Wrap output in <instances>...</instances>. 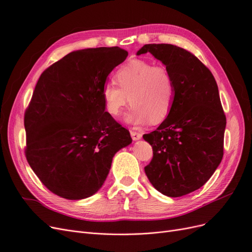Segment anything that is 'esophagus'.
<instances>
[{
  "label": "esophagus",
  "instance_id": "34e87169",
  "mask_svg": "<svg viewBox=\"0 0 252 252\" xmlns=\"http://www.w3.org/2000/svg\"><path fill=\"white\" fill-rule=\"evenodd\" d=\"M131 136H132V139L134 141H137V140H140L142 137V134L139 132H136V131H131Z\"/></svg>",
  "mask_w": 252,
  "mask_h": 252
}]
</instances>
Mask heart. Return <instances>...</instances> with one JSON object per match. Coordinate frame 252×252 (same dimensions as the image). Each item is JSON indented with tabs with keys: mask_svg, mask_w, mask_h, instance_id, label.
<instances>
[{
	"mask_svg": "<svg viewBox=\"0 0 252 252\" xmlns=\"http://www.w3.org/2000/svg\"><path fill=\"white\" fill-rule=\"evenodd\" d=\"M115 78L119 86L107 82L101 89L110 115L119 116L131 99L133 106L126 116L128 124L145 125L150 120L160 124L168 117L175 99V84L165 66L132 60L116 71Z\"/></svg>",
	"mask_w": 252,
	"mask_h": 252,
	"instance_id": "heart-1",
	"label": "heart"
}]
</instances>
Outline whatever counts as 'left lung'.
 Returning <instances> with one entry per match:
<instances>
[{
	"label": "left lung",
	"mask_w": 252,
	"mask_h": 252,
	"mask_svg": "<svg viewBox=\"0 0 252 252\" xmlns=\"http://www.w3.org/2000/svg\"><path fill=\"white\" fill-rule=\"evenodd\" d=\"M171 73L175 99L170 114L156 131L143 135L154 157L144 170L154 187L180 197L206 184L223 157L226 118L215 78L193 54L167 43L145 44Z\"/></svg>",
	"instance_id": "obj_1"
}]
</instances>
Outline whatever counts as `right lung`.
Wrapping results in <instances>:
<instances>
[{
	"label": "right lung",
	"instance_id": "right-lung-1",
	"mask_svg": "<svg viewBox=\"0 0 252 252\" xmlns=\"http://www.w3.org/2000/svg\"><path fill=\"white\" fill-rule=\"evenodd\" d=\"M127 57L118 48L73 51L46 68L25 114L26 157L50 191L79 200L104 185L115 154L132 143L105 112L102 86Z\"/></svg>",
	"mask_w": 252,
	"mask_h": 252
}]
</instances>
